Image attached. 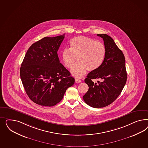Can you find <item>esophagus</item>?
<instances>
[{
  "instance_id": "esophagus-1",
  "label": "esophagus",
  "mask_w": 148,
  "mask_h": 148,
  "mask_svg": "<svg viewBox=\"0 0 148 148\" xmlns=\"http://www.w3.org/2000/svg\"><path fill=\"white\" fill-rule=\"evenodd\" d=\"M75 81L76 83H80L81 82V80H80V79H75Z\"/></svg>"
}]
</instances>
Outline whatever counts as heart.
<instances>
[{"label":"heart","mask_w":148,"mask_h":148,"mask_svg":"<svg viewBox=\"0 0 148 148\" xmlns=\"http://www.w3.org/2000/svg\"><path fill=\"white\" fill-rule=\"evenodd\" d=\"M70 48H65L62 52L64 66L69 69L73 67L77 58L78 62L71 71L76 77L84 75L88 70L94 72L103 63L106 54L105 45L100 42L86 36H79L70 40Z\"/></svg>","instance_id":"obj_1"}]
</instances>
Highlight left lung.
I'll return each mask as SVG.
<instances>
[{
	"label": "left lung",
	"mask_w": 148,
	"mask_h": 148,
	"mask_svg": "<svg viewBox=\"0 0 148 148\" xmlns=\"http://www.w3.org/2000/svg\"><path fill=\"white\" fill-rule=\"evenodd\" d=\"M97 35L103 39L105 57L99 68L89 73L85 79L89 88L83 99L90 106L101 108L112 103L121 93L125 85L127 73L124 55L114 41L106 34ZM94 79L101 81L94 83Z\"/></svg>",
	"instance_id": "1"
}]
</instances>
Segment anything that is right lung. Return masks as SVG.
<instances>
[{
	"label": "right lung",
	"instance_id": "1",
	"mask_svg": "<svg viewBox=\"0 0 148 148\" xmlns=\"http://www.w3.org/2000/svg\"><path fill=\"white\" fill-rule=\"evenodd\" d=\"M63 35L44 37L30 46L20 68L23 85L29 98L44 106H53L62 99L75 80L60 62L58 55Z\"/></svg>",
	"mask_w": 148,
	"mask_h": 148
}]
</instances>
